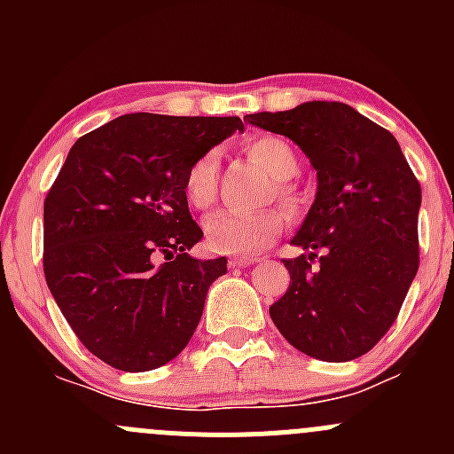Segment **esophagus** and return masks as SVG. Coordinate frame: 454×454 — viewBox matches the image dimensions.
I'll return each mask as SVG.
<instances>
[{"label":"esophagus","instance_id":"esophagus-1","mask_svg":"<svg viewBox=\"0 0 454 454\" xmlns=\"http://www.w3.org/2000/svg\"><path fill=\"white\" fill-rule=\"evenodd\" d=\"M250 263H256V256L250 254H237L231 259V268H248Z\"/></svg>","mask_w":454,"mask_h":454}]
</instances>
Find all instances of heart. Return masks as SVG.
I'll use <instances>...</instances> for the list:
<instances>
[{"mask_svg":"<svg viewBox=\"0 0 454 454\" xmlns=\"http://www.w3.org/2000/svg\"><path fill=\"white\" fill-rule=\"evenodd\" d=\"M253 162L263 167L278 182V198L290 215L299 210L301 200L294 189L286 184L299 171L296 151L290 142L277 136H259L246 145ZM219 160L217 151H206L189 167L184 177V195L193 208H208L217 200ZM283 215L277 208L263 210H219L204 223L206 241L223 254H246L265 248L281 232Z\"/></svg>","mask_w":454,"mask_h":454,"instance_id":"b5f03b06","label":"heart"}]
</instances>
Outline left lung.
<instances>
[{
	"instance_id": "1",
	"label": "left lung",
	"mask_w": 454,
	"mask_h": 454,
	"mask_svg": "<svg viewBox=\"0 0 454 454\" xmlns=\"http://www.w3.org/2000/svg\"><path fill=\"white\" fill-rule=\"evenodd\" d=\"M246 118L296 142L318 182L290 241L303 253L283 259L290 287L270 318L305 356L360 358L388 332L418 274L419 182L391 131L345 103Z\"/></svg>"
}]
</instances>
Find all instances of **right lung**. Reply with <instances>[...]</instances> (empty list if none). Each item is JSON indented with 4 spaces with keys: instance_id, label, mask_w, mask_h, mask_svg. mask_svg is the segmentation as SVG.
Returning a JSON list of instances; mask_svg holds the SVG:
<instances>
[{
    "instance_id": "add662e5",
    "label": "right lung",
    "mask_w": 454,
    "mask_h": 454,
    "mask_svg": "<svg viewBox=\"0 0 454 454\" xmlns=\"http://www.w3.org/2000/svg\"><path fill=\"white\" fill-rule=\"evenodd\" d=\"M237 116L125 114L81 136L43 201V272L87 349L140 373L171 363L198 327L226 256L193 259L201 228L184 177Z\"/></svg>"
}]
</instances>
